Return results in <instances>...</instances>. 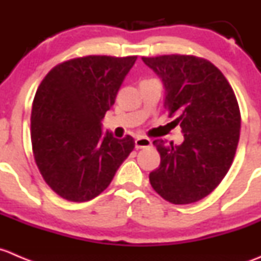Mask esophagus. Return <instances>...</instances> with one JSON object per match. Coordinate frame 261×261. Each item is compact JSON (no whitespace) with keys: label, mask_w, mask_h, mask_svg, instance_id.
Masks as SVG:
<instances>
[{"label":"esophagus","mask_w":261,"mask_h":261,"mask_svg":"<svg viewBox=\"0 0 261 261\" xmlns=\"http://www.w3.org/2000/svg\"><path fill=\"white\" fill-rule=\"evenodd\" d=\"M151 144H152L151 139L146 138V137H138V138L136 139V148L137 149L146 148V147H149Z\"/></svg>","instance_id":"esophagus-1"}]
</instances>
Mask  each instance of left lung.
<instances>
[{"label":"left lung","instance_id":"left-lung-1","mask_svg":"<svg viewBox=\"0 0 261 261\" xmlns=\"http://www.w3.org/2000/svg\"><path fill=\"white\" fill-rule=\"evenodd\" d=\"M162 80L164 107L180 125L184 142L154 139L161 162L149 174L157 194L172 204H190L218 187L231 167L241 128L236 95L221 71L195 56L142 57Z\"/></svg>","mask_w":261,"mask_h":261}]
</instances>
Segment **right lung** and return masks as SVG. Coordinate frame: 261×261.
I'll return each instance as SVG.
<instances>
[{"label":"right lung","mask_w":261,"mask_h":261,"mask_svg":"<svg viewBox=\"0 0 261 261\" xmlns=\"http://www.w3.org/2000/svg\"><path fill=\"white\" fill-rule=\"evenodd\" d=\"M136 56H86L57 64L33 101L32 146L44 181L69 202L101 194L134 148L130 136L101 133Z\"/></svg>","instance_id":"right-lung-1"}]
</instances>
